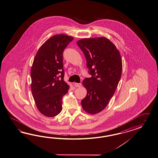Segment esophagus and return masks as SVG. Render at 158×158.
<instances>
[{
	"label": "esophagus",
	"instance_id": "esophagus-1",
	"mask_svg": "<svg viewBox=\"0 0 158 158\" xmlns=\"http://www.w3.org/2000/svg\"><path fill=\"white\" fill-rule=\"evenodd\" d=\"M74 85L75 86V87H81V84L80 83H74Z\"/></svg>",
	"mask_w": 158,
	"mask_h": 158
}]
</instances>
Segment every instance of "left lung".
Segmentation results:
<instances>
[{"instance_id":"1","label":"left lung","mask_w":158,"mask_h":158,"mask_svg":"<svg viewBox=\"0 0 158 158\" xmlns=\"http://www.w3.org/2000/svg\"><path fill=\"white\" fill-rule=\"evenodd\" d=\"M77 44L85 56L91 75L83 81L87 91L81 106L87 113L95 114L105 109L115 93L122 73L121 57L106 37L81 39Z\"/></svg>"}]
</instances>
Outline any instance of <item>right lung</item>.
I'll use <instances>...</instances> for the list:
<instances>
[{
	"label": "right lung",
	"mask_w": 158,
	"mask_h": 158,
	"mask_svg": "<svg viewBox=\"0 0 158 158\" xmlns=\"http://www.w3.org/2000/svg\"><path fill=\"white\" fill-rule=\"evenodd\" d=\"M73 37L56 34L39 48L31 69V89L40 112L48 117L62 110V98L69 85L64 81L63 53Z\"/></svg>",
	"instance_id": "1"
}]
</instances>
